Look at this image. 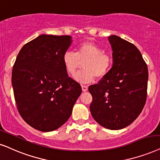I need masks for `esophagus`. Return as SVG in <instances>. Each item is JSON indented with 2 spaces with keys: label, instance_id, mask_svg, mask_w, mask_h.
<instances>
[{
  "label": "esophagus",
  "instance_id": "1",
  "mask_svg": "<svg viewBox=\"0 0 160 160\" xmlns=\"http://www.w3.org/2000/svg\"><path fill=\"white\" fill-rule=\"evenodd\" d=\"M82 88L83 92H86V91H88V86H86V85H82Z\"/></svg>",
  "mask_w": 160,
  "mask_h": 160
}]
</instances>
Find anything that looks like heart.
Segmentation results:
<instances>
[{
    "label": "heart",
    "instance_id": "b5f03b06",
    "mask_svg": "<svg viewBox=\"0 0 160 160\" xmlns=\"http://www.w3.org/2000/svg\"><path fill=\"white\" fill-rule=\"evenodd\" d=\"M103 49L92 42H82L76 52L67 51L62 56L65 70L74 76L84 63V70L76 76V79L82 83H90L95 77L102 78L109 72L112 65V57L103 52Z\"/></svg>",
    "mask_w": 160,
    "mask_h": 160
}]
</instances>
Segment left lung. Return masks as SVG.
Returning <instances> with one entry per match:
<instances>
[{"mask_svg": "<svg viewBox=\"0 0 160 160\" xmlns=\"http://www.w3.org/2000/svg\"><path fill=\"white\" fill-rule=\"evenodd\" d=\"M108 39L113 51V65L98 84L89 87L92 96L90 109L101 126L118 130L130 125L143 109L148 72L135 45L116 35Z\"/></svg>", "mask_w": 160, "mask_h": 160, "instance_id": "obj_1", "label": "left lung"}]
</instances>
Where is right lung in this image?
Listing matches in <instances>:
<instances>
[{
  "instance_id": "1",
  "label": "right lung",
  "mask_w": 160,
  "mask_h": 160,
  "mask_svg": "<svg viewBox=\"0 0 160 160\" xmlns=\"http://www.w3.org/2000/svg\"><path fill=\"white\" fill-rule=\"evenodd\" d=\"M71 42L68 35L42 34L24 45L16 58L12 84L17 109L35 129L46 132L62 126L82 93L62 62Z\"/></svg>"
}]
</instances>
